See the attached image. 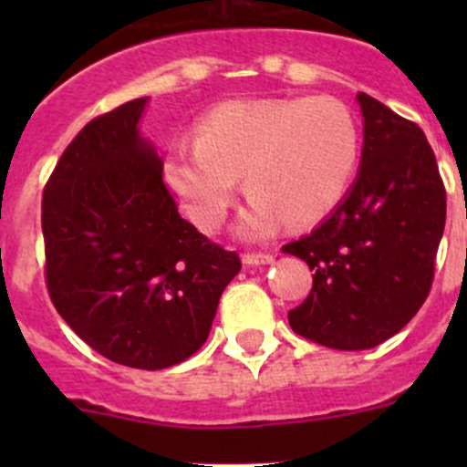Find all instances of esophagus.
<instances>
[{
	"mask_svg": "<svg viewBox=\"0 0 467 467\" xmlns=\"http://www.w3.org/2000/svg\"><path fill=\"white\" fill-rule=\"evenodd\" d=\"M275 257L271 253H246L244 255V264L246 266H264V264H271Z\"/></svg>",
	"mask_w": 467,
	"mask_h": 467,
	"instance_id": "obj_1",
	"label": "esophagus"
}]
</instances>
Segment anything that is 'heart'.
Returning a JSON list of instances; mask_svg holds the SVG:
<instances>
[{"instance_id": "b5f03b06", "label": "heart", "mask_w": 467, "mask_h": 467, "mask_svg": "<svg viewBox=\"0 0 467 467\" xmlns=\"http://www.w3.org/2000/svg\"><path fill=\"white\" fill-rule=\"evenodd\" d=\"M359 162V129L332 97L225 101L194 126V144L164 155L162 176L187 219L214 233L234 203L239 182L253 196L239 221L248 239L271 234L285 219L303 228L332 214Z\"/></svg>"}]
</instances>
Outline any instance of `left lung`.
Wrapping results in <instances>:
<instances>
[{
	"instance_id": "obj_1",
	"label": "left lung",
	"mask_w": 467,
	"mask_h": 467,
	"mask_svg": "<svg viewBox=\"0 0 467 467\" xmlns=\"http://www.w3.org/2000/svg\"><path fill=\"white\" fill-rule=\"evenodd\" d=\"M364 149L337 210L282 253L314 271L296 334L334 350H368L398 334L427 300L445 230V185L420 126L359 92Z\"/></svg>"
}]
</instances>
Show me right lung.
<instances>
[{"instance_id": "1", "label": "right lung", "mask_w": 467, "mask_h": 467, "mask_svg": "<svg viewBox=\"0 0 467 467\" xmlns=\"http://www.w3.org/2000/svg\"><path fill=\"white\" fill-rule=\"evenodd\" d=\"M146 97L83 126L42 194L47 289L92 350L140 370L176 366L205 343L242 268L178 214L162 158L140 135Z\"/></svg>"}]
</instances>
